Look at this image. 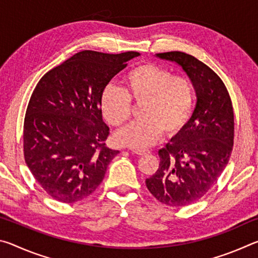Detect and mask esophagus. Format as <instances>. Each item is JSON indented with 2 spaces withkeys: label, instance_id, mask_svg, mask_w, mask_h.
I'll return each instance as SVG.
<instances>
[{
  "label": "esophagus",
  "instance_id": "obj_1",
  "mask_svg": "<svg viewBox=\"0 0 258 258\" xmlns=\"http://www.w3.org/2000/svg\"><path fill=\"white\" fill-rule=\"evenodd\" d=\"M132 151L134 152V154H137L139 156H145V155L150 154L149 150H143V149H133Z\"/></svg>",
  "mask_w": 258,
  "mask_h": 258
}]
</instances>
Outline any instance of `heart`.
Here are the masks:
<instances>
[{"label":"heart","mask_w":258,"mask_h":258,"mask_svg":"<svg viewBox=\"0 0 258 258\" xmlns=\"http://www.w3.org/2000/svg\"><path fill=\"white\" fill-rule=\"evenodd\" d=\"M124 89L104 87L100 99L102 115L113 127L127 123L132 104L141 106V120L115 134L118 146L145 149L158 141L163 132L173 135L189 121L195 104V87L184 76L154 63L134 67L123 77Z\"/></svg>","instance_id":"1"}]
</instances>
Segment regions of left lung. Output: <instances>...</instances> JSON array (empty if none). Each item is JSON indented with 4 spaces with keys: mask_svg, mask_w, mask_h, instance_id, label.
Returning <instances> with one entry per match:
<instances>
[{
    "mask_svg": "<svg viewBox=\"0 0 258 258\" xmlns=\"http://www.w3.org/2000/svg\"><path fill=\"white\" fill-rule=\"evenodd\" d=\"M156 55L182 67L195 86L197 104L184 127L158 151L159 168L146 184L160 203L187 206L207 194L229 163L234 139L232 102L217 74L197 58L178 51Z\"/></svg>",
    "mask_w": 258,
    "mask_h": 258,
    "instance_id": "obj_1",
    "label": "left lung"
}]
</instances>
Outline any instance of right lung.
<instances>
[{
	"instance_id": "add662e5",
	"label": "right lung",
	"mask_w": 258,
	"mask_h": 258,
	"mask_svg": "<svg viewBox=\"0 0 258 258\" xmlns=\"http://www.w3.org/2000/svg\"><path fill=\"white\" fill-rule=\"evenodd\" d=\"M81 51L43 76L24 121V156L43 190L61 203L89 197L119 154L106 146L100 99L111 78L139 56Z\"/></svg>"
}]
</instances>
